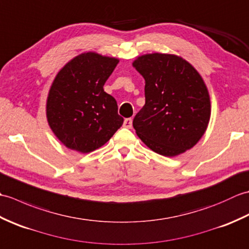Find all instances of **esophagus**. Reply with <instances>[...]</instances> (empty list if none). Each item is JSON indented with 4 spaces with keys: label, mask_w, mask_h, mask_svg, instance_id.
Here are the masks:
<instances>
[{
    "label": "esophagus",
    "mask_w": 249,
    "mask_h": 249,
    "mask_svg": "<svg viewBox=\"0 0 249 249\" xmlns=\"http://www.w3.org/2000/svg\"><path fill=\"white\" fill-rule=\"evenodd\" d=\"M123 125H124V127H126V128H131V126H133V120H131V118L125 119Z\"/></svg>",
    "instance_id": "1"
}]
</instances>
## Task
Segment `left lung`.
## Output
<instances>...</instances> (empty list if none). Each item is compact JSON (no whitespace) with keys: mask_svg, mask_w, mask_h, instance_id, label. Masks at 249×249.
<instances>
[{"mask_svg":"<svg viewBox=\"0 0 249 249\" xmlns=\"http://www.w3.org/2000/svg\"><path fill=\"white\" fill-rule=\"evenodd\" d=\"M133 65L145 80V105L133 121L137 135L162 156L192 149L211 116L209 92L199 72L173 54H145Z\"/></svg>","mask_w":249,"mask_h":249,"instance_id":"8db88e82","label":"left lung"}]
</instances>
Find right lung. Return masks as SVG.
<instances>
[{
  "instance_id": "add662e5",
  "label": "right lung",
  "mask_w": 249,
  "mask_h": 249,
  "mask_svg": "<svg viewBox=\"0 0 249 249\" xmlns=\"http://www.w3.org/2000/svg\"><path fill=\"white\" fill-rule=\"evenodd\" d=\"M119 60L88 52L57 73L47 99L50 128L68 149L89 153L114 135L124 119L114 97L104 91Z\"/></svg>"
}]
</instances>
